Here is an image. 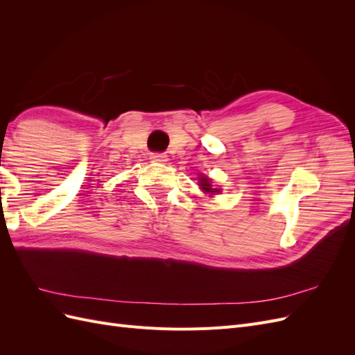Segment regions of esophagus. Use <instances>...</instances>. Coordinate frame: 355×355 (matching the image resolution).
<instances>
[{"instance_id": "34e87169", "label": "esophagus", "mask_w": 355, "mask_h": 355, "mask_svg": "<svg viewBox=\"0 0 355 355\" xmlns=\"http://www.w3.org/2000/svg\"><path fill=\"white\" fill-rule=\"evenodd\" d=\"M151 159L155 161V163H166L167 155L166 154H161V153H155V154L151 155Z\"/></svg>"}]
</instances>
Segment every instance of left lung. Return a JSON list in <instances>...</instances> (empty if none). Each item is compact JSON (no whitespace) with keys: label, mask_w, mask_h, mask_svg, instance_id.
Returning a JSON list of instances; mask_svg holds the SVG:
<instances>
[{"label":"left lung","mask_w":355,"mask_h":355,"mask_svg":"<svg viewBox=\"0 0 355 355\" xmlns=\"http://www.w3.org/2000/svg\"><path fill=\"white\" fill-rule=\"evenodd\" d=\"M200 188L204 192H209V194H216V192H220V189L211 187V180L207 176H201L200 178Z\"/></svg>","instance_id":"obj_1"}]
</instances>
